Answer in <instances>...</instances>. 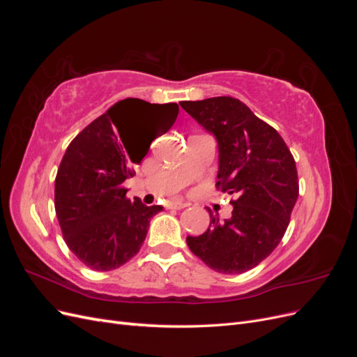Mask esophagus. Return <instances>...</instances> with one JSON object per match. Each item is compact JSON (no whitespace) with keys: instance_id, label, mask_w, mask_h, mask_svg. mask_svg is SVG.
Here are the masks:
<instances>
[{"instance_id":"1","label":"esophagus","mask_w":357,"mask_h":357,"mask_svg":"<svg viewBox=\"0 0 357 357\" xmlns=\"http://www.w3.org/2000/svg\"><path fill=\"white\" fill-rule=\"evenodd\" d=\"M189 207V204L185 201H174L169 204V208H174V210H181V208H186Z\"/></svg>"}]
</instances>
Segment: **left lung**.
I'll return each mask as SVG.
<instances>
[{
	"label": "left lung",
	"instance_id": "1",
	"mask_svg": "<svg viewBox=\"0 0 357 357\" xmlns=\"http://www.w3.org/2000/svg\"><path fill=\"white\" fill-rule=\"evenodd\" d=\"M181 109L214 135L219 147L215 183L235 195L232 215L188 236L192 253L222 274H241L274 252L287 229L298 195L295 159L284 139L232 96L183 101Z\"/></svg>",
	"mask_w": 357,
	"mask_h": 357
}]
</instances>
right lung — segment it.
I'll use <instances>...</instances> for the list:
<instances>
[{
    "instance_id": "obj_1",
    "label": "right lung",
    "mask_w": 357,
    "mask_h": 357,
    "mask_svg": "<svg viewBox=\"0 0 357 357\" xmlns=\"http://www.w3.org/2000/svg\"><path fill=\"white\" fill-rule=\"evenodd\" d=\"M176 102L126 98L95 119L70 143L55 180V210L70 250L93 271H112L142 248L160 205L126 198L122 183L135 172L150 144L125 129L126 121L155 119L162 131L174 125Z\"/></svg>"
}]
</instances>
